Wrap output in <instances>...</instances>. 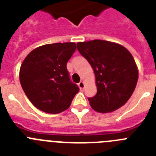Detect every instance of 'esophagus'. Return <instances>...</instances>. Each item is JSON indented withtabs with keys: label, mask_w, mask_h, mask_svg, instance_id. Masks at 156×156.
Masks as SVG:
<instances>
[{
	"label": "esophagus",
	"mask_w": 156,
	"mask_h": 156,
	"mask_svg": "<svg viewBox=\"0 0 156 156\" xmlns=\"http://www.w3.org/2000/svg\"><path fill=\"white\" fill-rule=\"evenodd\" d=\"M78 85H79V87L80 88L81 90L84 88L85 85H84V83H83V81H80V82L79 83H78Z\"/></svg>",
	"instance_id": "esophagus-1"
}]
</instances>
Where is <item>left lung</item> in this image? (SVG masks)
<instances>
[{"instance_id":"left-lung-1","label":"left lung","mask_w":156,"mask_h":156,"mask_svg":"<svg viewBox=\"0 0 156 156\" xmlns=\"http://www.w3.org/2000/svg\"><path fill=\"white\" fill-rule=\"evenodd\" d=\"M77 49L93 68L97 94L88 98L98 112H110L122 107L131 97L138 79L134 59L129 51L102 40L79 42Z\"/></svg>"}]
</instances>
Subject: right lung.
Listing matches in <instances>:
<instances>
[{"label":"right lung","mask_w":156,"mask_h":156,"mask_svg":"<svg viewBox=\"0 0 156 156\" xmlns=\"http://www.w3.org/2000/svg\"><path fill=\"white\" fill-rule=\"evenodd\" d=\"M76 49V44L72 42L45 44L24 59L19 72L20 83L36 108L55 114L69 107L80 90L66 68Z\"/></svg>","instance_id":"right-lung-1"}]
</instances>
